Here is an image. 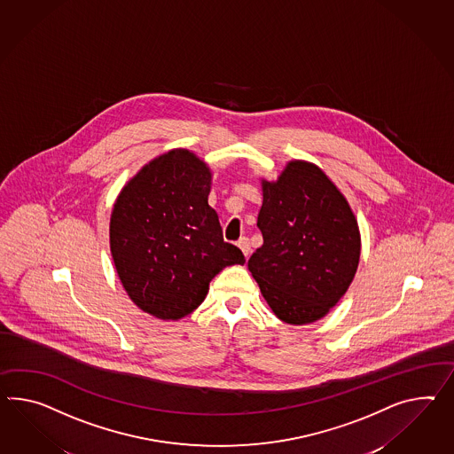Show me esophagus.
<instances>
[{
    "label": "esophagus",
    "mask_w": 454,
    "mask_h": 454,
    "mask_svg": "<svg viewBox=\"0 0 454 454\" xmlns=\"http://www.w3.org/2000/svg\"><path fill=\"white\" fill-rule=\"evenodd\" d=\"M237 245L240 247V250L244 252L245 258H248V255H250V252H252V248H250V242H248V239L247 237H242L239 242H237Z\"/></svg>",
    "instance_id": "esophagus-1"
}]
</instances>
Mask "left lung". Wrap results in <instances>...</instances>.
Segmentation results:
<instances>
[{"instance_id": "obj_1", "label": "left lung", "mask_w": 454, "mask_h": 454, "mask_svg": "<svg viewBox=\"0 0 454 454\" xmlns=\"http://www.w3.org/2000/svg\"><path fill=\"white\" fill-rule=\"evenodd\" d=\"M256 225L263 245L248 260L271 311L288 325L321 319L349 288L361 233L346 198L311 163L291 161L263 181Z\"/></svg>"}]
</instances>
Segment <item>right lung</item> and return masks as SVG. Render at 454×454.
<instances>
[{"mask_svg":"<svg viewBox=\"0 0 454 454\" xmlns=\"http://www.w3.org/2000/svg\"><path fill=\"white\" fill-rule=\"evenodd\" d=\"M210 171L196 154L173 150L121 189L110 219V250L133 302L161 319H181L204 301L222 268L244 265L222 237L209 206Z\"/></svg>","mask_w":454,"mask_h":454,"instance_id":"right-lung-1","label":"right lung"}]
</instances>
